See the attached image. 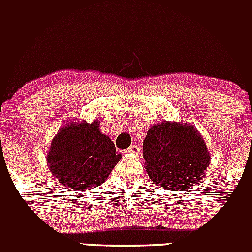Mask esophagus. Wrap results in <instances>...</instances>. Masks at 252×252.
<instances>
[{"label": "esophagus", "mask_w": 252, "mask_h": 252, "mask_svg": "<svg viewBox=\"0 0 252 252\" xmlns=\"http://www.w3.org/2000/svg\"><path fill=\"white\" fill-rule=\"evenodd\" d=\"M140 151V146L136 145V144H133V145H131L130 148L127 149V153H139Z\"/></svg>", "instance_id": "1"}]
</instances>
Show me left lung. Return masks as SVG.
Segmentation results:
<instances>
[{"mask_svg":"<svg viewBox=\"0 0 252 252\" xmlns=\"http://www.w3.org/2000/svg\"><path fill=\"white\" fill-rule=\"evenodd\" d=\"M148 175L166 190H186L202 179L211 157L194 126L162 121L154 125L144 140Z\"/></svg>","mask_w":252,"mask_h":252,"instance_id":"obj_1","label":"left lung"}]
</instances>
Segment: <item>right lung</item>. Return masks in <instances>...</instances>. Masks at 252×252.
Segmentation results:
<instances>
[{
	"label": "right lung",
	"instance_id": "add662e5",
	"mask_svg": "<svg viewBox=\"0 0 252 252\" xmlns=\"http://www.w3.org/2000/svg\"><path fill=\"white\" fill-rule=\"evenodd\" d=\"M121 159L99 122H68L51 141L48 165L62 186L75 192L98 187Z\"/></svg>",
	"mask_w": 252,
	"mask_h": 252
}]
</instances>
